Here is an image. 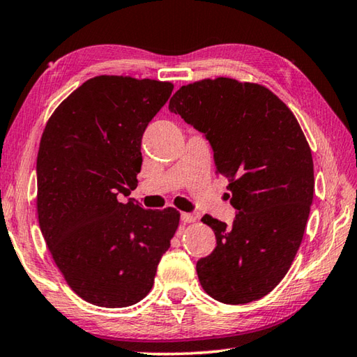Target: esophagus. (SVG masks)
<instances>
[{
	"label": "esophagus",
	"instance_id": "34e87169",
	"mask_svg": "<svg viewBox=\"0 0 357 357\" xmlns=\"http://www.w3.org/2000/svg\"><path fill=\"white\" fill-rule=\"evenodd\" d=\"M195 219H197V217L192 215V214H188V213L180 214V220L183 223H192V222H195Z\"/></svg>",
	"mask_w": 357,
	"mask_h": 357
}]
</instances>
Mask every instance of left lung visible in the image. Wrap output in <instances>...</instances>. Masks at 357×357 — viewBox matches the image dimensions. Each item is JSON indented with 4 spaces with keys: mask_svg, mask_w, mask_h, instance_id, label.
Here are the masks:
<instances>
[{
    "mask_svg": "<svg viewBox=\"0 0 357 357\" xmlns=\"http://www.w3.org/2000/svg\"><path fill=\"white\" fill-rule=\"evenodd\" d=\"M169 111L209 142L237 211L231 227L208 214L202 219L217 240L197 261L202 287L223 303L257 301L285 278L307 227L314 194L307 138L270 89L232 78L181 86Z\"/></svg>",
    "mask_w": 357,
    "mask_h": 357,
    "instance_id": "8db88e82",
    "label": "left lung"
}]
</instances>
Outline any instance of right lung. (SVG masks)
I'll list each match as a JSON object with an SVG mask.
<instances>
[{"label":"right lung","instance_id":"obj_1","mask_svg":"<svg viewBox=\"0 0 357 357\" xmlns=\"http://www.w3.org/2000/svg\"><path fill=\"white\" fill-rule=\"evenodd\" d=\"M157 79L100 75L55 109L36 157L38 222L58 270L92 305L123 308L146 296L178 227L174 208L129 199L142 137L171 97Z\"/></svg>","mask_w":357,"mask_h":357}]
</instances>
